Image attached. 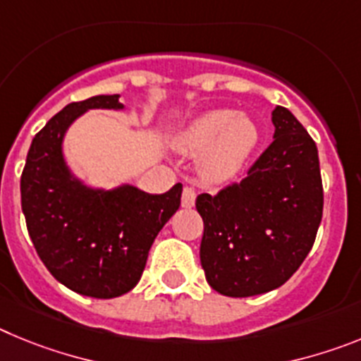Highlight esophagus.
<instances>
[{
  "mask_svg": "<svg viewBox=\"0 0 361 361\" xmlns=\"http://www.w3.org/2000/svg\"><path fill=\"white\" fill-rule=\"evenodd\" d=\"M197 199V191L191 186H184L183 190V208H193Z\"/></svg>",
  "mask_w": 361,
  "mask_h": 361,
  "instance_id": "esophagus-1",
  "label": "esophagus"
}]
</instances>
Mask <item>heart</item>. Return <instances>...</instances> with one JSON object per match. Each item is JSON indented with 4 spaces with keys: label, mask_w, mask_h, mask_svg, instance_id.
Returning a JSON list of instances; mask_svg holds the SVG:
<instances>
[{
    "label": "heart",
    "mask_w": 361,
    "mask_h": 361,
    "mask_svg": "<svg viewBox=\"0 0 361 361\" xmlns=\"http://www.w3.org/2000/svg\"><path fill=\"white\" fill-rule=\"evenodd\" d=\"M258 145V128L245 114L206 111L191 121L175 139L184 155H200L199 171L206 183H224L242 170Z\"/></svg>",
    "instance_id": "heart-1"
}]
</instances>
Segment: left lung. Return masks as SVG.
<instances>
[{"mask_svg": "<svg viewBox=\"0 0 361 361\" xmlns=\"http://www.w3.org/2000/svg\"><path fill=\"white\" fill-rule=\"evenodd\" d=\"M275 141L240 183L197 197L200 264L216 293L262 295L288 282L317 238L324 212L318 149L288 108L273 110Z\"/></svg>", "mask_w": 361, "mask_h": 361, "instance_id": "1", "label": "left lung"}]
</instances>
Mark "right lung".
<instances>
[{"mask_svg": "<svg viewBox=\"0 0 361 361\" xmlns=\"http://www.w3.org/2000/svg\"><path fill=\"white\" fill-rule=\"evenodd\" d=\"M92 108L121 110L119 95L70 103L39 130L21 175V208L41 262L72 291L116 298L141 280L148 251L180 206L183 184L149 195L124 184L94 190L70 173L63 137Z\"/></svg>", "mask_w": 361, "mask_h": 361, "instance_id": "obj_1", "label": "right lung"}]
</instances>
